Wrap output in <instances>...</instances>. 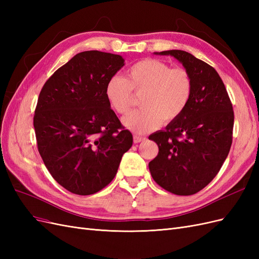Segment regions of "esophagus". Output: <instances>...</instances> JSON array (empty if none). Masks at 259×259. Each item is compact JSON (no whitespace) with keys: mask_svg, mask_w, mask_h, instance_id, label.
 Returning <instances> with one entry per match:
<instances>
[{"mask_svg":"<svg viewBox=\"0 0 259 259\" xmlns=\"http://www.w3.org/2000/svg\"><path fill=\"white\" fill-rule=\"evenodd\" d=\"M146 139V137L144 136H139V135H134V143L138 144V143H142Z\"/></svg>","mask_w":259,"mask_h":259,"instance_id":"obj_1","label":"esophagus"}]
</instances>
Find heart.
<instances>
[{"instance_id": "1", "label": "heart", "mask_w": 259, "mask_h": 259, "mask_svg": "<svg viewBox=\"0 0 259 259\" xmlns=\"http://www.w3.org/2000/svg\"><path fill=\"white\" fill-rule=\"evenodd\" d=\"M193 82L186 69L156 59L137 61L126 71V77L113 75L106 85V96L112 109L120 114L126 113L135 94H142V109L123 117L125 127L135 134H145L168 123L184 113L190 103Z\"/></svg>"}]
</instances>
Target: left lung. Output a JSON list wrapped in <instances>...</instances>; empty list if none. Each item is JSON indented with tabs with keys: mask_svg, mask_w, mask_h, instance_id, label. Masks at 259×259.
Wrapping results in <instances>:
<instances>
[{
	"mask_svg": "<svg viewBox=\"0 0 259 259\" xmlns=\"http://www.w3.org/2000/svg\"><path fill=\"white\" fill-rule=\"evenodd\" d=\"M182 62L193 82L190 103L164 131L149 136L159 153L149 163L154 182L177 195H191L218 174L230 151L234 114L216 70L190 53L161 52Z\"/></svg>",
	"mask_w": 259,
	"mask_h": 259,
	"instance_id": "8db88e82",
	"label": "left lung"
}]
</instances>
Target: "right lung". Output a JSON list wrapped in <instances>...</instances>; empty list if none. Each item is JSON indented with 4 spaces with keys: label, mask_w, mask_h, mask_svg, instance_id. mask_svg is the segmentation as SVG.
<instances>
[{
    "label": "right lung",
    "mask_w": 259,
    "mask_h": 259,
    "mask_svg": "<svg viewBox=\"0 0 259 259\" xmlns=\"http://www.w3.org/2000/svg\"><path fill=\"white\" fill-rule=\"evenodd\" d=\"M124 66L120 55L76 54L45 82L33 116L37 150L53 178L68 191L90 195L116 175L133 145L110 108L106 85Z\"/></svg>",
    "instance_id": "1"
}]
</instances>
